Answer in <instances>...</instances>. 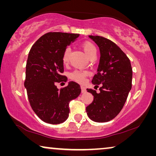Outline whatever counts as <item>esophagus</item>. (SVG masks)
Wrapping results in <instances>:
<instances>
[{
  "instance_id": "1",
  "label": "esophagus",
  "mask_w": 156,
  "mask_h": 156,
  "mask_svg": "<svg viewBox=\"0 0 156 156\" xmlns=\"http://www.w3.org/2000/svg\"><path fill=\"white\" fill-rule=\"evenodd\" d=\"M81 89H82V93H85L86 92V88H85L84 86H81Z\"/></svg>"
}]
</instances>
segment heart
Instances as JSON below:
<instances>
[{"mask_svg":"<svg viewBox=\"0 0 156 156\" xmlns=\"http://www.w3.org/2000/svg\"><path fill=\"white\" fill-rule=\"evenodd\" d=\"M82 48L84 50V52L89 58H91V57L95 56L97 54V49L95 46L90 42H84L82 44ZM70 48H67L64 50L62 56V62L63 65H67L69 62V55H70ZM89 72L87 71H82V70H75L73 72H72L69 74V77L72 80L75 81L76 82L82 83L84 81V79L88 75Z\"/></svg>","mask_w":156,"mask_h":156,"instance_id":"b5f03b06","label":"heart"}]
</instances>
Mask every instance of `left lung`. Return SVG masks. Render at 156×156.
<instances>
[{"mask_svg": "<svg viewBox=\"0 0 156 156\" xmlns=\"http://www.w3.org/2000/svg\"><path fill=\"white\" fill-rule=\"evenodd\" d=\"M100 51L97 73L92 84L101 85L99 93L87 89L94 100L86 111L89 118L95 122H107L119 114L132 87V67L126 55L114 42L101 36L89 35Z\"/></svg>", "mask_w": 156, "mask_h": 156, "instance_id": "obj_1", "label": "left lung"}]
</instances>
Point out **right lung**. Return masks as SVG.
Wrapping results in <instances>:
<instances>
[{
    "mask_svg": "<svg viewBox=\"0 0 156 156\" xmlns=\"http://www.w3.org/2000/svg\"><path fill=\"white\" fill-rule=\"evenodd\" d=\"M80 34L48 33L40 37L30 50L26 64L25 87L30 106L44 122L59 124L69 116V103L81 93L80 84L69 82L59 89L56 83L67 82L62 75L64 50Z\"/></svg>",
    "mask_w": 156,
    "mask_h": 156,
    "instance_id": "right-lung-1",
    "label": "right lung"
}]
</instances>
